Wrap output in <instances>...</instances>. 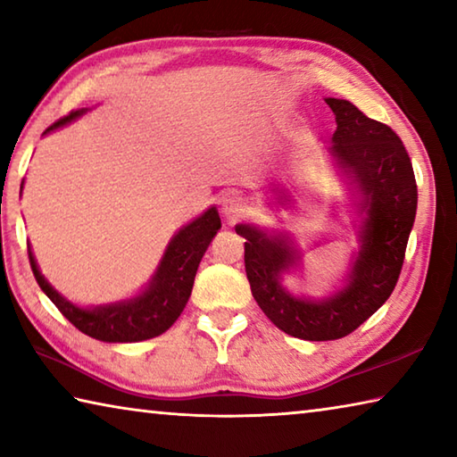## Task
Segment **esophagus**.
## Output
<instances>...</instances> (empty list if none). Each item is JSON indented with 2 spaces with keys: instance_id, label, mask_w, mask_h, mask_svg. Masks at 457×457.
Masks as SVG:
<instances>
[{
  "instance_id": "esophagus-1",
  "label": "esophagus",
  "mask_w": 457,
  "mask_h": 457,
  "mask_svg": "<svg viewBox=\"0 0 457 457\" xmlns=\"http://www.w3.org/2000/svg\"><path fill=\"white\" fill-rule=\"evenodd\" d=\"M221 210L228 218H242V215H245L247 210H250V204H247V199L239 195V193H229V195L223 197Z\"/></svg>"
}]
</instances>
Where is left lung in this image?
Here are the masks:
<instances>
[{
	"label": "left lung",
	"instance_id": "8db88e82",
	"mask_svg": "<svg viewBox=\"0 0 457 457\" xmlns=\"http://www.w3.org/2000/svg\"><path fill=\"white\" fill-rule=\"evenodd\" d=\"M327 104L337 117L330 153L362 193L361 212H367L346 288L322 303L292 296L278 278L296 252L258 228L236 226L245 237V274L258 306L286 335L304 340L343 338L385 304L403 268L417 212L413 165L395 130L369 119L349 100L327 98Z\"/></svg>",
	"mask_w": 457,
	"mask_h": 457
}]
</instances>
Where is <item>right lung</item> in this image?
<instances>
[{"instance_id":"obj_1","label":"right lung","mask_w":457,"mask_h":457,"mask_svg":"<svg viewBox=\"0 0 457 457\" xmlns=\"http://www.w3.org/2000/svg\"><path fill=\"white\" fill-rule=\"evenodd\" d=\"M82 112L84 111L68 112L66 117L54 122L44 133H50V130L66 125L72 119L80 117ZM220 228V213L215 207H212V210H207L201 218L191 221L189 226H185L171 239L149 288L143 294H138L137 298L127 300V303L98 306L95 311L79 308L76 304L68 303L66 298H62L44 280L29 247L28 256L36 282L40 284L46 296L56 304L58 311L80 332L96 340H104V343H138V340L163 335L179 319V314L183 312V308L191 296L199 262L204 258L207 245H210Z\"/></svg>"}]
</instances>
